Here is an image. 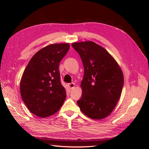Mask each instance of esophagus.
Masks as SVG:
<instances>
[{"label": "esophagus", "mask_w": 149, "mask_h": 149, "mask_svg": "<svg viewBox=\"0 0 149 149\" xmlns=\"http://www.w3.org/2000/svg\"><path fill=\"white\" fill-rule=\"evenodd\" d=\"M75 83H69L68 84V86H69V88H70V89H72V88H74V87H75Z\"/></svg>", "instance_id": "esophagus-1"}]
</instances>
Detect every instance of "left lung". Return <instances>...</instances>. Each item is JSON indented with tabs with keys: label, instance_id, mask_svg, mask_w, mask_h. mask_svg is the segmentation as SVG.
<instances>
[{
	"label": "left lung",
	"instance_id": "1",
	"mask_svg": "<svg viewBox=\"0 0 149 149\" xmlns=\"http://www.w3.org/2000/svg\"><path fill=\"white\" fill-rule=\"evenodd\" d=\"M84 66L82 95L77 100L85 115L95 120L106 118L120 99L123 86L121 68L111 55L91 41L73 43Z\"/></svg>",
	"mask_w": 149,
	"mask_h": 149
}]
</instances>
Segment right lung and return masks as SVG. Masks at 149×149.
Returning <instances> with one entry per match:
<instances>
[{"mask_svg": "<svg viewBox=\"0 0 149 149\" xmlns=\"http://www.w3.org/2000/svg\"><path fill=\"white\" fill-rule=\"evenodd\" d=\"M70 48L68 43L51 44L31 59L20 81L22 99L30 111L45 118L56 113L66 99L59 65Z\"/></svg>", "mask_w": 149, "mask_h": 149, "instance_id": "add662e5", "label": "right lung"}]
</instances>
